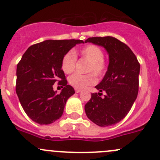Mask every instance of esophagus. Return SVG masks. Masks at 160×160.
<instances>
[{
    "label": "esophagus",
    "instance_id": "esophagus-1",
    "mask_svg": "<svg viewBox=\"0 0 160 160\" xmlns=\"http://www.w3.org/2000/svg\"><path fill=\"white\" fill-rule=\"evenodd\" d=\"M75 91H76V93H80V92H81L82 90H80V89H76Z\"/></svg>",
    "mask_w": 160,
    "mask_h": 160
}]
</instances>
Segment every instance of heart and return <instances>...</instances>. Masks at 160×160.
<instances>
[{
    "label": "heart",
    "instance_id": "b5f03b06",
    "mask_svg": "<svg viewBox=\"0 0 160 160\" xmlns=\"http://www.w3.org/2000/svg\"><path fill=\"white\" fill-rule=\"evenodd\" d=\"M78 54L83 59L88 62L87 74L74 73L69 77V83L77 89H83L95 83V77H103L107 71V63L104 59V52L102 49L94 44H88L79 49ZM77 57L72 52H67L62 59L61 67L63 72L69 74L75 70Z\"/></svg>",
    "mask_w": 160,
    "mask_h": 160
}]
</instances>
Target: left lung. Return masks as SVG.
I'll use <instances>...</instances> for the list:
<instances>
[{
	"mask_svg": "<svg viewBox=\"0 0 160 160\" xmlns=\"http://www.w3.org/2000/svg\"><path fill=\"white\" fill-rule=\"evenodd\" d=\"M91 42L105 48L109 57L108 70L85 105L88 119L100 127L119 123L131 110L138 93L140 64L129 47L112 37H90ZM102 92L106 95L100 96Z\"/></svg>",
	"mask_w": 160,
	"mask_h": 160,
	"instance_id": "obj_1",
	"label": "left lung"
}]
</instances>
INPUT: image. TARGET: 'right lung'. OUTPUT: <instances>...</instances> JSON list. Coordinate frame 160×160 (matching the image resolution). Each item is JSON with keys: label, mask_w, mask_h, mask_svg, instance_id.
<instances>
[{"label": "right lung", "mask_w": 160, "mask_h": 160, "mask_svg": "<svg viewBox=\"0 0 160 160\" xmlns=\"http://www.w3.org/2000/svg\"><path fill=\"white\" fill-rule=\"evenodd\" d=\"M80 40H48L30 46L17 65L15 91L25 112L41 125L62 116L66 101L75 93L61 67L63 56ZM86 43V42H85ZM56 82L63 88L57 94Z\"/></svg>", "instance_id": "right-lung-1"}]
</instances>
